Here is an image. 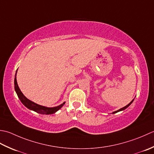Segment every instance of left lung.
<instances>
[{
  "label": "left lung",
  "mask_w": 154,
  "mask_h": 154,
  "mask_svg": "<svg viewBox=\"0 0 154 154\" xmlns=\"http://www.w3.org/2000/svg\"><path fill=\"white\" fill-rule=\"evenodd\" d=\"M134 99H133V100H132V101H131L130 103H128V104L127 105V106H124V108H121V109H118V110H117V111H116V112H113V114H115V113H117V112H120V111H122V110H124V109H126L128 107V106H129L130 104H131V103H132L133 102V101H134Z\"/></svg>",
  "instance_id": "8db88e82"
}]
</instances>
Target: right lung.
Instances as JSON below:
<instances>
[{
  "instance_id": "obj_1",
  "label": "right lung",
  "mask_w": 154,
  "mask_h": 154,
  "mask_svg": "<svg viewBox=\"0 0 154 154\" xmlns=\"http://www.w3.org/2000/svg\"><path fill=\"white\" fill-rule=\"evenodd\" d=\"M17 70L16 72L15 78H14V89L21 102L23 103L26 108L31 109V110H33L41 114H54L56 112H57L58 109H60L62 106H64L65 102L62 103L61 105L56 106V107L47 108V107H45V106H42L37 104V103L30 101V100L26 98V97L24 96L23 94L22 93L19 87L18 86L17 81Z\"/></svg>"
}]
</instances>
